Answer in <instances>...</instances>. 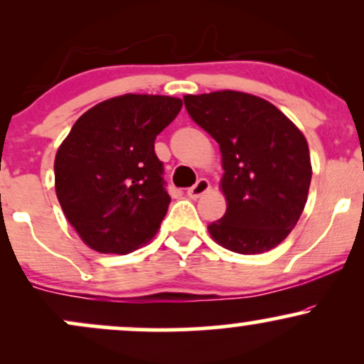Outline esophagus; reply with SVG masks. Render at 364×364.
I'll return each mask as SVG.
<instances>
[{
	"label": "esophagus",
	"mask_w": 364,
	"mask_h": 364,
	"mask_svg": "<svg viewBox=\"0 0 364 364\" xmlns=\"http://www.w3.org/2000/svg\"><path fill=\"white\" fill-rule=\"evenodd\" d=\"M208 190H210V183H208V179L202 178V179H198V181H196L195 185L190 188V190H188V196H190L191 200H196V198H200L203 193H207Z\"/></svg>",
	"instance_id": "esophagus-1"
}]
</instances>
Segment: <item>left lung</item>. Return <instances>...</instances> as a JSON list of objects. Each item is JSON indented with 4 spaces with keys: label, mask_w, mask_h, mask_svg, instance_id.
Instances as JSON below:
<instances>
[{
    "label": "left lung",
    "mask_w": 364,
    "mask_h": 364,
    "mask_svg": "<svg viewBox=\"0 0 364 364\" xmlns=\"http://www.w3.org/2000/svg\"><path fill=\"white\" fill-rule=\"evenodd\" d=\"M188 114L219 144L225 214L208 225L217 245L270 252L298 224L311 183L303 132L274 104L237 90L185 95Z\"/></svg>",
    "instance_id": "1"
}]
</instances>
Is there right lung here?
Listing matches in <instances>:
<instances>
[{
	"label": "right lung",
	"instance_id": "add662e5",
	"mask_svg": "<svg viewBox=\"0 0 364 364\" xmlns=\"http://www.w3.org/2000/svg\"><path fill=\"white\" fill-rule=\"evenodd\" d=\"M181 106L169 95H118L83 112L61 141L56 196L89 248L127 255L157 235L171 196L154 141Z\"/></svg>",
	"mask_w": 364,
	"mask_h": 364
}]
</instances>
